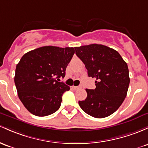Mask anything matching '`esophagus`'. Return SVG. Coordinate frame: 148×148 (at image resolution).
Wrapping results in <instances>:
<instances>
[{"mask_svg": "<svg viewBox=\"0 0 148 148\" xmlns=\"http://www.w3.org/2000/svg\"><path fill=\"white\" fill-rule=\"evenodd\" d=\"M82 86H72V88H74V90H79V89L82 88Z\"/></svg>", "mask_w": 148, "mask_h": 148, "instance_id": "esophagus-1", "label": "esophagus"}]
</instances>
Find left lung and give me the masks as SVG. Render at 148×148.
<instances>
[{"instance_id":"left-lung-1","label":"left lung","mask_w":148,"mask_h":148,"mask_svg":"<svg viewBox=\"0 0 148 148\" xmlns=\"http://www.w3.org/2000/svg\"><path fill=\"white\" fill-rule=\"evenodd\" d=\"M74 48L88 77L97 80L95 89H86L87 98L79 101V106L93 117H107L118 110L126 96L130 83L127 64L116 50L105 45Z\"/></svg>"}]
</instances>
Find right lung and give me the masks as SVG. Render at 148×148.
<instances>
[{
    "mask_svg": "<svg viewBox=\"0 0 148 148\" xmlns=\"http://www.w3.org/2000/svg\"><path fill=\"white\" fill-rule=\"evenodd\" d=\"M74 48L43 46L24 54L16 66L14 84L19 100L29 112L45 116L59 110L62 96L70 89L58 82L74 54Z\"/></svg>",
    "mask_w": 148,
    "mask_h": 148,
    "instance_id": "obj_1",
    "label": "right lung"
}]
</instances>
